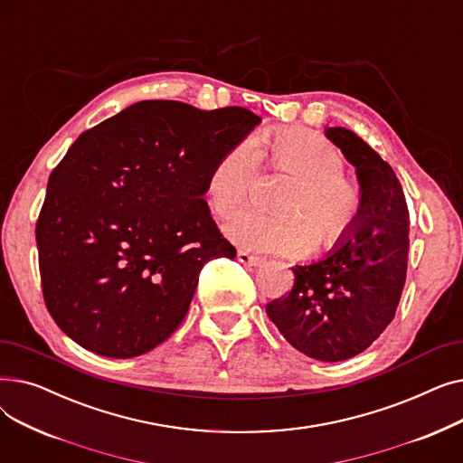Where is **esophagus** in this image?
<instances>
[{
    "mask_svg": "<svg viewBox=\"0 0 463 463\" xmlns=\"http://www.w3.org/2000/svg\"><path fill=\"white\" fill-rule=\"evenodd\" d=\"M238 260H240L241 264H246V266H259V264L262 262L260 257L250 255L248 251H238Z\"/></svg>",
    "mask_w": 463,
    "mask_h": 463,
    "instance_id": "obj_1",
    "label": "esophagus"
}]
</instances>
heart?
<instances>
[{
    "label": "heart",
    "instance_id": "b5f03b06",
    "mask_svg": "<svg viewBox=\"0 0 463 463\" xmlns=\"http://www.w3.org/2000/svg\"><path fill=\"white\" fill-rule=\"evenodd\" d=\"M262 154L270 165L295 176L278 203L283 212L244 210L231 217L225 234L238 246L279 255H297L311 246L330 248L356 225L362 191L344 176L345 161L334 144L313 131L290 129L264 138ZM257 175V156L250 144H236L210 168L208 199L222 215L250 197Z\"/></svg>",
    "mask_w": 463,
    "mask_h": 463
}]
</instances>
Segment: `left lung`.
I'll return each mask as SVG.
<instances>
[{
  "label": "left lung",
  "instance_id": "1",
  "mask_svg": "<svg viewBox=\"0 0 463 463\" xmlns=\"http://www.w3.org/2000/svg\"><path fill=\"white\" fill-rule=\"evenodd\" d=\"M325 135L356 168L362 212L321 260L295 266V285L266 306L287 342L323 362L366 351L391 325L407 274L409 210L392 166L345 128Z\"/></svg>",
  "mask_w": 463,
  "mask_h": 463
}]
</instances>
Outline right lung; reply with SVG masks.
<instances>
[{
    "mask_svg": "<svg viewBox=\"0 0 463 463\" xmlns=\"http://www.w3.org/2000/svg\"><path fill=\"white\" fill-rule=\"evenodd\" d=\"M259 121L140 101L75 140L35 227L44 304L72 342L133 358L180 326L203 266L236 257L204 201L210 168Z\"/></svg>",
    "mask_w": 463,
    "mask_h": 463,
    "instance_id": "obj_1",
    "label": "right lung"
}]
</instances>
